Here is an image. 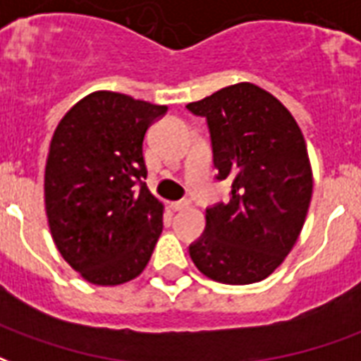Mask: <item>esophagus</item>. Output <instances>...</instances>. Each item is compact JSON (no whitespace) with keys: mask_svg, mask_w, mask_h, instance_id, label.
<instances>
[{"mask_svg":"<svg viewBox=\"0 0 361 361\" xmlns=\"http://www.w3.org/2000/svg\"><path fill=\"white\" fill-rule=\"evenodd\" d=\"M170 207H172V210H176V212H178V210H188V208L191 207V202H189V201H178V202H172Z\"/></svg>","mask_w":361,"mask_h":361,"instance_id":"esophagus-1","label":"esophagus"}]
</instances>
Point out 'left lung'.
Returning a JSON list of instances; mask_svg holds the SVG:
<instances>
[{
    "label": "left lung",
    "mask_w": 361,
    "mask_h": 361,
    "mask_svg": "<svg viewBox=\"0 0 361 361\" xmlns=\"http://www.w3.org/2000/svg\"><path fill=\"white\" fill-rule=\"evenodd\" d=\"M188 109L207 118L218 180L233 181L229 201L207 210L191 260L212 281H262L295 247L308 214L314 178L302 132L279 99L250 82Z\"/></svg>",
    "instance_id": "1"
}]
</instances>
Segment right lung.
<instances>
[{
	"mask_svg": "<svg viewBox=\"0 0 361 361\" xmlns=\"http://www.w3.org/2000/svg\"><path fill=\"white\" fill-rule=\"evenodd\" d=\"M166 111L101 90L80 99L53 132L45 214L57 250L87 283L122 285L151 260L164 204L143 181V140Z\"/></svg>",
	"mask_w": 361,
	"mask_h": 361,
	"instance_id": "obj_1",
	"label": "right lung"
}]
</instances>
